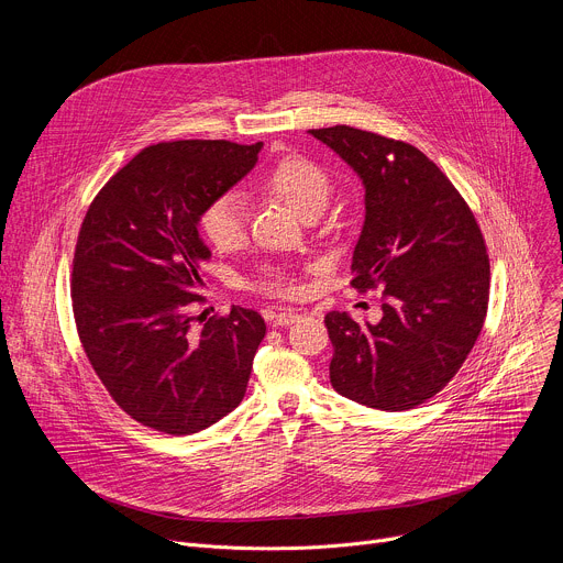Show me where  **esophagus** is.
Here are the masks:
<instances>
[{"mask_svg":"<svg viewBox=\"0 0 563 563\" xmlns=\"http://www.w3.org/2000/svg\"><path fill=\"white\" fill-rule=\"evenodd\" d=\"M296 320H298V311H296V309H285V311H280V313L274 318V325L287 328V325L296 323Z\"/></svg>","mask_w":563,"mask_h":563,"instance_id":"34e87169","label":"esophagus"}]
</instances>
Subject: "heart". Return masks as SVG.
Returning <instances> with one entry per match:
<instances>
[{"mask_svg":"<svg viewBox=\"0 0 563 563\" xmlns=\"http://www.w3.org/2000/svg\"><path fill=\"white\" fill-rule=\"evenodd\" d=\"M263 187L291 205L300 216H309L311 211H320L328 205L332 194V176L316 159L291 153L280 157L267 172ZM198 224L216 250L233 252L243 247L247 240V202L235 191L220 194L205 205ZM250 287L274 296H289L296 289L287 272L276 265L263 267Z\"/></svg>","mask_w":563,"mask_h":563,"instance_id":"1","label":"heart"}]
</instances>
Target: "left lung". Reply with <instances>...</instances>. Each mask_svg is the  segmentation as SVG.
Wrapping results in <instances>:
<instances>
[{"mask_svg":"<svg viewBox=\"0 0 563 563\" xmlns=\"http://www.w3.org/2000/svg\"><path fill=\"white\" fill-rule=\"evenodd\" d=\"M365 187L352 287L383 289V318L330 311L332 387L361 406L400 412L441 391L484 328L486 240L467 202L417 146L354 126L311 129Z\"/></svg>","mask_w":563,"mask_h":563,"instance_id":"8db88e82","label":"left lung"}]
</instances>
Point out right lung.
I'll return each mask as SVG.
<instances>
[{
  "label": "right lung",
  "mask_w": 563,
  "mask_h": 563,
  "mask_svg": "<svg viewBox=\"0 0 563 563\" xmlns=\"http://www.w3.org/2000/svg\"><path fill=\"white\" fill-rule=\"evenodd\" d=\"M263 142L178 140L142 148L91 202L73 256L79 341L115 404L183 437L240 406L265 320L231 307L194 328L211 252L200 211L258 163Z\"/></svg>",
  "instance_id": "right-lung-1"
}]
</instances>
